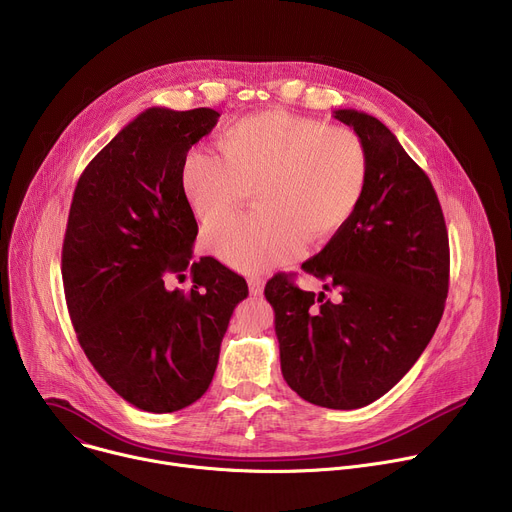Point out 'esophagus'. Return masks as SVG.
Here are the masks:
<instances>
[{
	"label": "esophagus",
	"instance_id": "esophagus-1",
	"mask_svg": "<svg viewBox=\"0 0 512 512\" xmlns=\"http://www.w3.org/2000/svg\"><path fill=\"white\" fill-rule=\"evenodd\" d=\"M249 291H251V296H261L263 294V279L259 275L249 277Z\"/></svg>",
	"mask_w": 512,
	"mask_h": 512
}]
</instances>
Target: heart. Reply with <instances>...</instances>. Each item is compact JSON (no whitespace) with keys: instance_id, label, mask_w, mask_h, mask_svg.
<instances>
[{"instance_id":"heart-1","label":"heart","mask_w":512,"mask_h":512,"mask_svg":"<svg viewBox=\"0 0 512 512\" xmlns=\"http://www.w3.org/2000/svg\"><path fill=\"white\" fill-rule=\"evenodd\" d=\"M216 152L184 158L182 188L206 227L235 214L253 190V214L204 235L206 249L239 271L289 261L302 241L326 243L350 221L367 186V150L352 129L281 109L229 123Z\"/></svg>"}]
</instances>
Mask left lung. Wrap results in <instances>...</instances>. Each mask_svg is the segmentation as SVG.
Here are the masks:
<instances>
[{"mask_svg": "<svg viewBox=\"0 0 512 512\" xmlns=\"http://www.w3.org/2000/svg\"><path fill=\"white\" fill-rule=\"evenodd\" d=\"M367 150L369 174L350 221L302 269L324 291L275 275L265 298L275 310L281 373L302 399L358 409L391 391L442 320L450 279L444 212L425 172L377 117L336 109Z\"/></svg>", "mask_w": 512, "mask_h": 512, "instance_id": "obj_1", "label": "left lung"}]
</instances>
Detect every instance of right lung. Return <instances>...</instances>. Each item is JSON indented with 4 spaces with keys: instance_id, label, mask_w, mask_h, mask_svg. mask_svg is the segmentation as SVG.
<instances>
[{
    "instance_id": "obj_1",
    "label": "right lung",
    "mask_w": 512,
    "mask_h": 512,
    "mask_svg": "<svg viewBox=\"0 0 512 512\" xmlns=\"http://www.w3.org/2000/svg\"><path fill=\"white\" fill-rule=\"evenodd\" d=\"M221 113L150 107L85 168L62 245V283L77 338L107 385L137 409L198 401L247 281L212 257L192 261L198 225L182 164ZM191 267L188 295L168 272Z\"/></svg>"
}]
</instances>
